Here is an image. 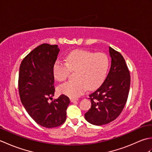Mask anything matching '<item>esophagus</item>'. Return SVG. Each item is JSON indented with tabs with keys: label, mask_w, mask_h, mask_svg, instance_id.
<instances>
[{
	"label": "esophagus",
	"mask_w": 152,
	"mask_h": 152,
	"mask_svg": "<svg viewBox=\"0 0 152 152\" xmlns=\"http://www.w3.org/2000/svg\"><path fill=\"white\" fill-rule=\"evenodd\" d=\"M77 101H78V100L76 99L70 98V101H71V102H77Z\"/></svg>",
	"instance_id": "34e87169"
}]
</instances>
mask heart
Wrapping results in <instances>:
<instances>
[{
  "label": "heart",
  "mask_w": 152,
  "mask_h": 152,
  "mask_svg": "<svg viewBox=\"0 0 152 152\" xmlns=\"http://www.w3.org/2000/svg\"><path fill=\"white\" fill-rule=\"evenodd\" d=\"M65 63L56 61L53 66L55 79L65 80L70 71H74L75 78L61 84L58 91L71 98H77L88 88H97L104 81L109 67V59L103 53L91 52L84 50L71 51L65 57Z\"/></svg>",
  "instance_id": "heart-1"
}]
</instances>
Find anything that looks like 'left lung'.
<instances>
[{
    "label": "left lung",
    "instance_id": "obj_1",
    "mask_svg": "<svg viewBox=\"0 0 152 152\" xmlns=\"http://www.w3.org/2000/svg\"><path fill=\"white\" fill-rule=\"evenodd\" d=\"M111 66L102 84L89 96L91 106L85 114L90 124L102 125L117 118L122 112L130 89V73L124 57L109 47Z\"/></svg>",
    "mask_w": 152,
    "mask_h": 152
}]
</instances>
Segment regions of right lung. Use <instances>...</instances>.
<instances>
[{
  "label": "right lung",
  "instance_id": "obj_1",
  "mask_svg": "<svg viewBox=\"0 0 152 152\" xmlns=\"http://www.w3.org/2000/svg\"><path fill=\"white\" fill-rule=\"evenodd\" d=\"M59 51L57 45L41 44L24 58L19 67L21 101L31 117L46 128L58 127L65 121L70 104L64 95L48 102L54 95L53 66Z\"/></svg>",
  "mask_w": 152,
  "mask_h": 152
}]
</instances>
